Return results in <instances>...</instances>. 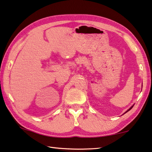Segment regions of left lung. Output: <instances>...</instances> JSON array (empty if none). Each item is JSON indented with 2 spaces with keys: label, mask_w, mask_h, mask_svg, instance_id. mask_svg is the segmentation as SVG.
Segmentation results:
<instances>
[{
  "label": "left lung",
  "mask_w": 152,
  "mask_h": 152,
  "mask_svg": "<svg viewBox=\"0 0 152 152\" xmlns=\"http://www.w3.org/2000/svg\"><path fill=\"white\" fill-rule=\"evenodd\" d=\"M134 106V104L133 105V106H131L130 107H129V109H128V110H127V111H126V112H125V113H124V114H126V112H128V111H129V110H131V109L132 108V107H133V106Z\"/></svg>",
  "instance_id": "8db88e82"
}]
</instances>
